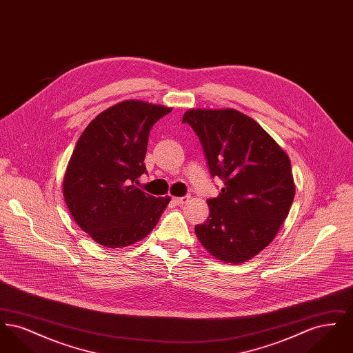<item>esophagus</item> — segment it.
<instances>
[{"label":"esophagus","mask_w":353,"mask_h":353,"mask_svg":"<svg viewBox=\"0 0 353 353\" xmlns=\"http://www.w3.org/2000/svg\"><path fill=\"white\" fill-rule=\"evenodd\" d=\"M190 197L189 196H185V197H173L172 201L174 202L176 205H183L185 202L188 201Z\"/></svg>","instance_id":"34e87169"}]
</instances>
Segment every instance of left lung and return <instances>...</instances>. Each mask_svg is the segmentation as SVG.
<instances>
[{
  "instance_id": "8db88e82",
  "label": "left lung",
  "mask_w": 353,
  "mask_h": 353,
  "mask_svg": "<svg viewBox=\"0 0 353 353\" xmlns=\"http://www.w3.org/2000/svg\"><path fill=\"white\" fill-rule=\"evenodd\" d=\"M197 134L212 177L223 181L206 200L210 214L194 232L203 249L226 263H243L279 232L295 196L290 157L254 119L233 110L184 114Z\"/></svg>"
}]
</instances>
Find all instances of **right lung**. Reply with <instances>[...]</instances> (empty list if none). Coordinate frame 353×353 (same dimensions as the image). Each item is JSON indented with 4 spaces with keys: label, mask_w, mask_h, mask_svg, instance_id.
<instances>
[{
    "label": "right lung",
    "mask_w": 353,
    "mask_h": 353,
    "mask_svg": "<svg viewBox=\"0 0 353 353\" xmlns=\"http://www.w3.org/2000/svg\"><path fill=\"white\" fill-rule=\"evenodd\" d=\"M172 108L124 101L107 108L81 134L63 179V197L84 233L110 249L150 234L170 197H154L136 184L153 124Z\"/></svg>",
    "instance_id": "obj_1"
}]
</instances>
